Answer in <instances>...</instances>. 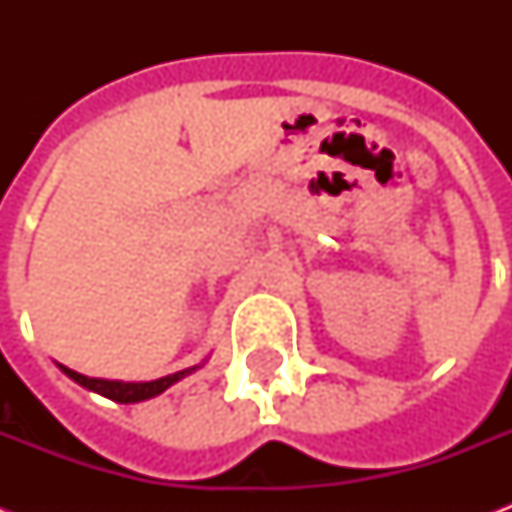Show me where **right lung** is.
<instances>
[{
  "label": "right lung",
  "mask_w": 512,
  "mask_h": 512,
  "mask_svg": "<svg viewBox=\"0 0 512 512\" xmlns=\"http://www.w3.org/2000/svg\"><path fill=\"white\" fill-rule=\"evenodd\" d=\"M63 372L71 377L74 382H79L82 388L95 390L100 396L111 398L116 404H138V401H148V398L159 396L164 390L175 385L177 380H183L185 374L196 372L199 366H191V369H183V372L167 374V377H159V380L151 382H122V380H100V377H84V374L74 372V369H68V366H60Z\"/></svg>",
  "instance_id": "right-lung-1"
}]
</instances>
